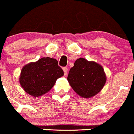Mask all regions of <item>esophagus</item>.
Wrapping results in <instances>:
<instances>
[{
  "label": "esophagus",
  "mask_w": 134,
  "mask_h": 134,
  "mask_svg": "<svg viewBox=\"0 0 134 134\" xmlns=\"http://www.w3.org/2000/svg\"><path fill=\"white\" fill-rule=\"evenodd\" d=\"M63 70H64V75H66V74H68V68H66V67H64Z\"/></svg>",
  "instance_id": "1"
}]
</instances>
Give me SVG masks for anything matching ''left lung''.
Returning <instances> with one entry per match:
<instances>
[{
    "instance_id": "8db88e82",
    "label": "left lung",
    "mask_w": 134,
    "mask_h": 134,
    "mask_svg": "<svg viewBox=\"0 0 134 134\" xmlns=\"http://www.w3.org/2000/svg\"><path fill=\"white\" fill-rule=\"evenodd\" d=\"M67 79L79 96L91 98L101 91L107 79L100 64L85 58H79L70 70Z\"/></svg>"
}]
</instances>
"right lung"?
Masks as SVG:
<instances>
[{"instance_id": "right-lung-1", "label": "right lung", "mask_w": 134, "mask_h": 134, "mask_svg": "<svg viewBox=\"0 0 134 134\" xmlns=\"http://www.w3.org/2000/svg\"><path fill=\"white\" fill-rule=\"evenodd\" d=\"M63 75L58 61L47 57L23 66L19 82L26 93L37 97L48 93Z\"/></svg>"}]
</instances>
